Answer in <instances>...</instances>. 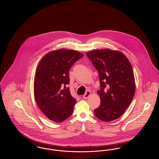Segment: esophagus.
I'll list each match as a JSON object with an SVG mask.
<instances>
[{
	"mask_svg": "<svg viewBox=\"0 0 159 159\" xmlns=\"http://www.w3.org/2000/svg\"><path fill=\"white\" fill-rule=\"evenodd\" d=\"M91 91H88L86 92L85 94L83 96V98L87 99L89 98V97L91 95Z\"/></svg>",
	"mask_w": 159,
	"mask_h": 159,
	"instance_id": "1",
	"label": "esophagus"
}]
</instances>
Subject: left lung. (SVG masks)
Masks as SVG:
<instances>
[{
	"label": "left lung",
	"instance_id": "obj_1",
	"mask_svg": "<svg viewBox=\"0 0 159 159\" xmlns=\"http://www.w3.org/2000/svg\"><path fill=\"white\" fill-rule=\"evenodd\" d=\"M86 55L98 70L101 104L94 110L95 116L104 121L119 118L131 103L135 92L134 71L127 57L109 49L94 50Z\"/></svg>",
	"mask_w": 159,
	"mask_h": 159
}]
</instances>
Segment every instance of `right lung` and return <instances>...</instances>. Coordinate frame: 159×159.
<instances>
[{"instance_id":"1","label":"right lung","mask_w":159,"mask_h":159,"mask_svg":"<svg viewBox=\"0 0 159 159\" xmlns=\"http://www.w3.org/2000/svg\"><path fill=\"white\" fill-rule=\"evenodd\" d=\"M83 57L74 50L61 49L46 54L39 62L34 81V98L49 120L60 123L73 113L76 100L66 87L69 70Z\"/></svg>"}]
</instances>
